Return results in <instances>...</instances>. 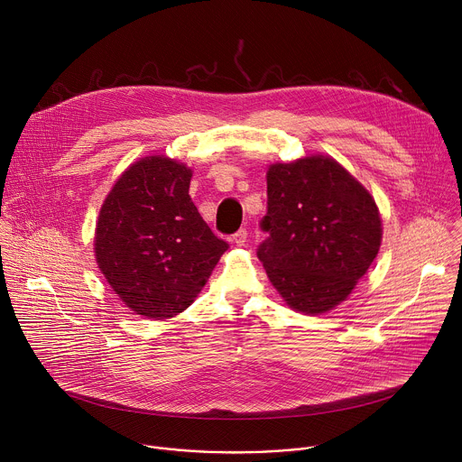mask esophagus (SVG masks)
<instances>
[{"label": "esophagus", "instance_id": "esophagus-1", "mask_svg": "<svg viewBox=\"0 0 462 462\" xmlns=\"http://www.w3.org/2000/svg\"><path fill=\"white\" fill-rule=\"evenodd\" d=\"M246 239H248V232H246L245 228H241L239 232H236L234 237H232V241H234L237 246H245V245H246Z\"/></svg>", "mask_w": 462, "mask_h": 462}]
</instances>
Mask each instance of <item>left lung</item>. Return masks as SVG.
<instances>
[{
	"label": "left lung",
	"mask_w": 462,
	"mask_h": 462,
	"mask_svg": "<svg viewBox=\"0 0 462 462\" xmlns=\"http://www.w3.org/2000/svg\"><path fill=\"white\" fill-rule=\"evenodd\" d=\"M271 237L257 250L283 301L323 314L349 298L382 243L374 197L331 155L274 162L267 170Z\"/></svg>",
	"instance_id": "obj_1"
}]
</instances>
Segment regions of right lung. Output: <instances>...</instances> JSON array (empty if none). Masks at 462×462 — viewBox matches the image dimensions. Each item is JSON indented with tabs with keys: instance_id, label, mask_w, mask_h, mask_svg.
<instances>
[{
	"instance_id": "1",
	"label": "right lung",
	"mask_w": 462,
	"mask_h": 462,
	"mask_svg": "<svg viewBox=\"0 0 462 462\" xmlns=\"http://www.w3.org/2000/svg\"><path fill=\"white\" fill-rule=\"evenodd\" d=\"M191 168L166 155L129 164L102 203L95 259L122 303L148 319L188 309L228 245L188 193Z\"/></svg>"
}]
</instances>
